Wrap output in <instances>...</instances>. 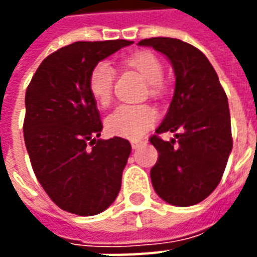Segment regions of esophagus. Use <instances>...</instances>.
Segmentation results:
<instances>
[{
	"label": "esophagus",
	"instance_id": "esophagus-1",
	"mask_svg": "<svg viewBox=\"0 0 257 257\" xmlns=\"http://www.w3.org/2000/svg\"><path fill=\"white\" fill-rule=\"evenodd\" d=\"M140 143H142V142H140V140H138V139L131 140V146H132V149H138Z\"/></svg>",
	"mask_w": 257,
	"mask_h": 257
}]
</instances>
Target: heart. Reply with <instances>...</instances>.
Returning a JSON list of instances; mask_svg holds the SVG:
<instances>
[{"label": "heart", "instance_id": "1", "mask_svg": "<svg viewBox=\"0 0 257 257\" xmlns=\"http://www.w3.org/2000/svg\"><path fill=\"white\" fill-rule=\"evenodd\" d=\"M126 64L147 81L151 95H161L164 90L161 79L164 67L161 60L154 53L147 51L135 53L126 59ZM114 79L115 70L107 62H99L90 70L88 78L89 92L100 106H107L111 100ZM157 118L158 114L156 108L149 104H119L111 114H108L106 125L111 134L135 139L151 128L157 122Z\"/></svg>", "mask_w": 257, "mask_h": 257}]
</instances>
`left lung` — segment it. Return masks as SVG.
<instances>
[{"label":"left lung","instance_id":"obj_1","mask_svg":"<svg viewBox=\"0 0 257 257\" xmlns=\"http://www.w3.org/2000/svg\"><path fill=\"white\" fill-rule=\"evenodd\" d=\"M139 45L164 53L176 75L169 110L150 138L158 150L151 183L168 204H198L220 183L232 149L226 92L206 56L187 42L154 37ZM164 132H175V139L162 141Z\"/></svg>","mask_w":257,"mask_h":257}]
</instances>
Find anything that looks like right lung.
Segmentation results:
<instances>
[{
	"instance_id": "add662e5",
	"label": "right lung",
	"mask_w": 257,
	"mask_h": 257,
	"mask_svg": "<svg viewBox=\"0 0 257 257\" xmlns=\"http://www.w3.org/2000/svg\"><path fill=\"white\" fill-rule=\"evenodd\" d=\"M132 41H78L42 60L26 90L23 135L38 182L59 208L106 210L121 189L131 143L97 139L103 123L88 78L92 67Z\"/></svg>"
}]
</instances>
